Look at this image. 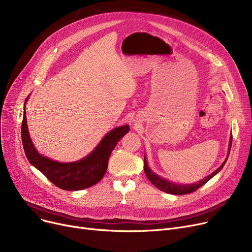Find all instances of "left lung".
<instances>
[{"instance_id":"obj_1","label":"left lung","mask_w":252,"mask_h":252,"mask_svg":"<svg viewBox=\"0 0 252 252\" xmlns=\"http://www.w3.org/2000/svg\"><path fill=\"white\" fill-rule=\"evenodd\" d=\"M231 147H232V136L230 138V142H229V153L227 155V158L224 159V161L222 162V164L217 169L215 170L213 174L207 176L206 178H204L203 180L197 182V183H194V184H187V185H181V184H175V183H171L159 176H157L156 174H154L153 171L150 169V167L148 166L147 164V160H146V157H144V171L145 174H146L147 178L149 179V181L154 185V186L159 189L163 192H166L168 194H175V195H184V194H189V193H192L194 191H196L197 189H199L201 186H203V185L205 183H207L211 178L215 177L219 171L223 167L224 163H226L228 157H229V154H230V151H231Z\"/></svg>"}]
</instances>
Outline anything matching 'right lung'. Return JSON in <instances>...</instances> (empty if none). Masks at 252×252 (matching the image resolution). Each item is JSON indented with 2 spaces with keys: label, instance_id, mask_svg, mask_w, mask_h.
I'll use <instances>...</instances> for the list:
<instances>
[{
  "label": "right lung",
  "instance_id": "right-lung-1",
  "mask_svg": "<svg viewBox=\"0 0 252 252\" xmlns=\"http://www.w3.org/2000/svg\"><path fill=\"white\" fill-rule=\"evenodd\" d=\"M29 97L26 98L28 101ZM127 125L113 128L101 140L98 146L84 159L75 162L62 163L39 154L31 140L25 108L21 126V139L23 149L31 164L36 167L53 184L66 191H77L94 186L105 175L108 160L117 142L127 131Z\"/></svg>",
  "mask_w": 252,
  "mask_h": 252
}]
</instances>
